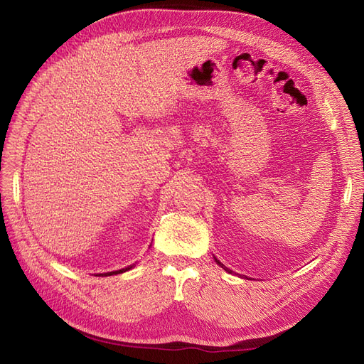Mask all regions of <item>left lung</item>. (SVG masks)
Segmentation results:
<instances>
[{
  "mask_svg": "<svg viewBox=\"0 0 364 364\" xmlns=\"http://www.w3.org/2000/svg\"><path fill=\"white\" fill-rule=\"evenodd\" d=\"M215 261H217V264H218V266H220V267H223V269H225V270H226V272H229V273H230V270H229V269H228V267H225V266H223V264H222V262H220V261H218V259H215Z\"/></svg>",
  "mask_w": 364,
  "mask_h": 364,
  "instance_id": "left-lung-1",
  "label": "left lung"
}]
</instances>
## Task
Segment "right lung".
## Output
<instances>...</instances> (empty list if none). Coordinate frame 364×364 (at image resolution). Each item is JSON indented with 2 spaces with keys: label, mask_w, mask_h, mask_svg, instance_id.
<instances>
[{
  "label": "right lung",
  "mask_w": 364,
  "mask_h": 364,
  "mask_svg": "<svg viewBox=\"0 0 364 364\" xmlns=\"http://www.w3.org/2000/svg\"><path fill=\"white\" fill-rule=\"evenodd\" d=\"M129 269H132V266H130V267H126V269H121V270H115V272L102 273V277H111V274H118V273H123V272H126V270H129Z\"/></svg>",
  "instance_id": "add662e5"
}]
</instances>
